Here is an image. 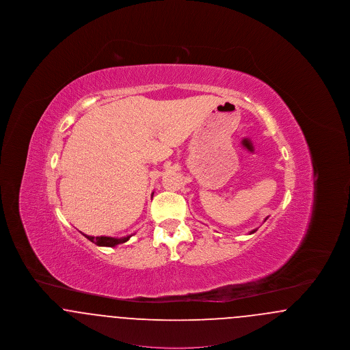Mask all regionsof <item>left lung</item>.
<instances>
[{"label": "left lung", "instance_id": "1", "mask_svg": "<svg viewBox=\"0 0 350 350\" xmlns=\"http://www.w3.org/2000/svg\"><path fill=\"white\" fill-rule=\"evenodd\" d=\"M265 220H267V219H265ZM256 231H257V228H256V230H253V231H250V233H254Z\"/></svg>", "mask_w": 350, "mask_h": 350}]
</instances>
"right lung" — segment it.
<instances>
[{"instance_id": "right-lung-1", "label": "right lung", "mask_w": 350, "mask_h": 350, "mask_svg": "<svg viewBox=\"0 0 350 350\" xmlns=\"http://www.w3.org/2000/svg\"><path fill=\"white\" fill-rule=\"evenodd\" d=\"M83 234L88 240H90L92 243H94L98 247H116L118 244L126 243L131 237V234L126 236V237H120V239H118V237H109V236H96L94 237V236H89V234H85V233H83Z\"/></svg>"}]
</instances>
